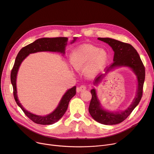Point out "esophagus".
Wrapping results in <instances>:
<instances>
[{
    "label": "esophagus",
    "instance_id": "1",
    "mask_svg": "<svg viewBox=\"0 0 154 154\" xmlns=\"http://www.w3.org/2000/svg\"><path fill=\"white\" fill-rule=\"evenodd\" d=\"M86 86L85 85H82L77 88V91L78 92H82L84 91L86 89Z\"/></svg>",
    "mask_w": 154,
    "mask_h": 154
}]
</instances>
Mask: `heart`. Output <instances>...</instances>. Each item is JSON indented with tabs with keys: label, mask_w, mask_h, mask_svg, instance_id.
<instances>
[{
	"label": "heart",
	"mask_w": 154,
	"mask_h": 154,
	"mask_svg": "<svg viewBox=\"0 0 154 154\" xmlns=\"http://www.w3.org/2000/svg\"><path fill=\"white\" fill-rule=\"evenodd\" d=\"M108 60V55L103 49L93 45H85L77 48L72 52L70 62L76 70L87 66L88 73H94L102 69Z\"/></svg>",
	"instance_id": "1"
}]
</instances>
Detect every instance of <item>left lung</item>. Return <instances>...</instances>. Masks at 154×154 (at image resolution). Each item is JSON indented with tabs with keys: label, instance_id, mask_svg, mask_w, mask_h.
<instances>
[{
	"label": "left lung",
	"instance_id": "1",
	"mask_svg": "<svg viewBox=\"0 0 154 154\" xmlns=\"http://www.w3.org/2000/svg\"><path fill=\"white\" fill-rule=\"evenodd\" d=\"M98 39L108 44L114 51V62L111 63L109 67H107V72L115 67L128 66L133 70L138 80V89L135 98L127 109L121 112H110L102 109L96 95L95 89L91 90L92 99L88 107V111L92 118L97 122L102 124L115 125L125 120L140 102L143 94L145 70L138 52L132 45L110 38L99 37ZM102 77H103V74L96 77L95 83H99Z\"/></svg>",
	"mask_w": 154,
	"mask_h": 154
}]
</instances>
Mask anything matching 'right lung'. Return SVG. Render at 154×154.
I'll return each instance as SVG.
<instances>
[{
    "instance_id": "1",
    "label": "right lung",
    "mask_w": 154,
    "mask_h": 154,
    "mask_svg": "<svg viewBox=\"0 0 154 154\" xmlns=\"http://www.w3.org/2000/svg\"><path fill=\"white\" fill-rule=\"evenodd\" d=\"M76 38H74L72 42H74ZM68 38L67 37H54V38H41L36 40L25 47H23L18 53L13 68L11 73V80L13 87V94L14 99L18 106L21 108L26 116L34 123L41 125H50L58 121L66 112L70 100L76 94V87H73L69 89L65 95L59 105V106L51 114L46 116H40L31 114L24 109L19 102L17 96V89H16V78L17 72L20 63L26 57L32 53H35L42 51L59 52L65 53V48L67 45Z\"/></svg>"
}]
</instances>
